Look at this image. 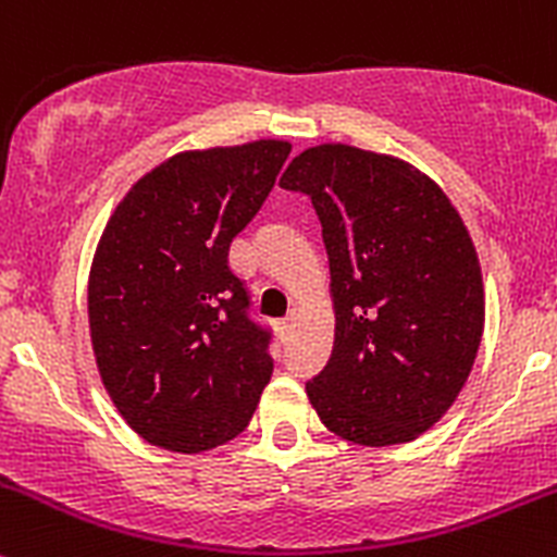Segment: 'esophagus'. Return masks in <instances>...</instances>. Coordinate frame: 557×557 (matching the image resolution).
Listing matches in <instances>:
<instances>
[{
  "label": "esophagus",
  "mask_w": 557,
  "mask_h": 557,
  "mask_svg": "<svg viewBox=\"0 0 557 557\" xmlns=\"http://www.w3.org/2000/svg\"><path fill=\"white\" fill-rule=\"evenodd\" d=\"M277 329H280V334H283V337H288V334H294V329H296V312H290L288 318H283V321L277 323Z\"/></svg>",
  "instance_id": "34e87169"
}]
</instances>
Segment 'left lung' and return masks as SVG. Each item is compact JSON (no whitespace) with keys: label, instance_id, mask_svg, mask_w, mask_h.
I'll list each match as a JSON object with an SVG mask.
<instances>
[{"label":"left lung","instance_id":"obj_1","mask_svg":"<svg viewBox=\"0 0 557 557\" xmlns=\"http://www.w3.org/2000/svg\"><path fill=\"white\" fill-rule=\"evenodd\" d=\"M280 187L312 201L332 272L334 348L307 397L350 444H408L449 410L482 343L471 236L430 176L388 154L321 144Z\"/></svg>","mask_w":557,"mask_h":557}]
</instances>
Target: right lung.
<instances>
[{"label":"right lung","instance_id":"add662e5","mask_svg":"<svg viewBox=\"0 0 557 557\" xmlns=\"http://www.w3.org/2000/svg\"><path fill=\"white\" fill-rule=\"evenodd\" d=\"M290 152L252 141L182 152L122 198L89 274L97 370L124 422L171 451L214 449L250 424L274 361L272 329L228 267Z\"/></svg>","mask_w":557,"mask_h":557}]
</instances>
